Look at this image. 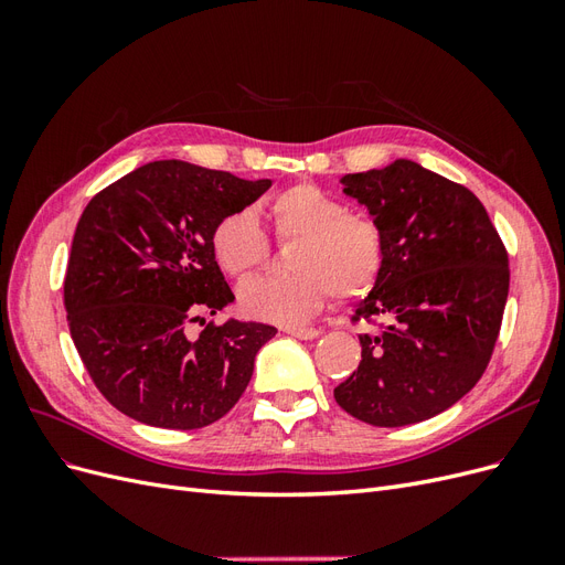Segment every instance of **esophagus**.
<instances>
[{
  "mask_svg": "<svg viewBox=\"0 0 565 565\" xmlns=\"http://www.w3.org/2000/svg\"><path fill=\"white\" fill-rule=\"evenodd\" d=\"M287 334H292V337H297V339H316V337H320V330H316V328H287L285 330Z\"/></svg>",
  "mask_w": 565,
  "mask_h": 565,
  "instance_id": "34e87169",
  "label": "esophagus"
}]
</instances>
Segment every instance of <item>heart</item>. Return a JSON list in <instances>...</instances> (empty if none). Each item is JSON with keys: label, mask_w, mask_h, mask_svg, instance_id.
I'll list each match as a JSON object with an SVG mask.
<instances>
[{"label": "heart", "mask_w": 565, "mask_h": 565, "mask_svg": "<svg viewBox=\"0 0 565 565\" xmlns=\"http://www.w3.org/2000/svg\"><path fill=\"white\" fill-rule=\"evenodd\" d=\"M278 241H295L287 276L252 278L237 289L241 309L278 324H301L334 295L339 301L363 299L384 270V235L365 214L316 183H295L266 202ZM212 254L218 268L245 278L268 256V237L247 210L221 216L212 228Z\"/></svg>", "instance_id": "b5f03b06"}]
</instances>
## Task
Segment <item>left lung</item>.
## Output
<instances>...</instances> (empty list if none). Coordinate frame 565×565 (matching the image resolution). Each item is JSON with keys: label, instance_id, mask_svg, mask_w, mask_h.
Masks as SVG:
<instances>
[{"label": "left lung", "instance_id": "left-lung-1", "mask_svg": "<svg viewBox=\"0 0 565 565\" xmlns=\"http://www.w3.org/2000/svg\"><path fill=\"white\" fill-rule=\"evenodd\" d=\"M384 235V270L355 306L363 361L334 388L349 415L407 426L440 415L476 386L500 334L509 256L469 188L413 160L341 177Z\"/></svg>", "mask_w": 565, "mask_h": 565}]
</instances>
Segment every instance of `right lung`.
<instances>
[{
    "mask_svg": "<svg viewBox=\"0 0 565 565\" xmlns=\"http://www.w3.org/2000/svg\"><path fill=\"white\" fill-rule=\"evenodd\" d=\"M270 179L245 181L183 160L148 162L84 207L65 270V313L96 388L127 417L191 431L224 417L276 328L193 322L235 297L212 254L221 216Z\"/></svg>",
    "mask_w": 565,
    "mask_h": 565,
    "instance_id": "1",
    "label": "right lung"
}]
</instances>
